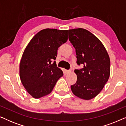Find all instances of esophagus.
<instances>
[{
	"instance_id": "esophagus-1",
	"label": "esophagus",
	"mask_w": 126,
	"mask_h": 126,
	"mask_svg": "<svg viewBox=\"0 0 126 126\" xmlns=\"http://www.w3.org/2000/svg\"><path fill=\"white\" fill-rule=\"evenodd\" d=\"M72 72V70H66V73L67 74H69V73H70Z\"/></svg>"
}]
</instances>
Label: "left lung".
Returning a JSON list of instances; mask_svg holds the SVG:
<instances>
[{
	"mask_svg": "<svg viewBox=\"0 0 126 126\" xmlns=\"http://www.w3.org/2000/svg\"><path fill=\"white\" fill-rule=\"evenodd\" d=\"M68 34L76 49L77 63L83 65L82 69L75 70L77 79L71 90L80 99H92L101 92L110 77L109 55L101 41L86 29H70Z\"/></svg>",
	"mask_w": 126,
	"mask_h": 126,
	"instance_id": "obj_1",
	"label": "left lung"
}]
</instances>
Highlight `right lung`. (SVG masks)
Segmentation results:
<instances>
[{"instance_id":"right-lung-1","label":"right lung","mask_w":126,"mask_h":126,"mask_svg":"<svg viewBox=\"0 0 126 126\" xmlns=\"http://www.w3.org/2000/svg\"><path fill=\"white\" fill-rule=\"evenodd\" d=\"M67 40L68 30L46 29L36 34L26 47L20 62L19 76L32 97L39 99L50 94L63 76L54 60L58 48Z\"/></svg>"}]
</instances>
